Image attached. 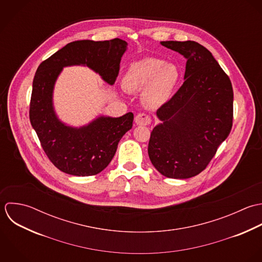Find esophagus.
<instances>
[{
  "label": "esophagus",
  "instance_id": "esophagus-1",
  "mask_svg": "<svg viewBox=\"0 0 262 262\" xmlns=\"http://www.w3.org/2000/svg\"><path fill=\"white\" fill-rule=\"evenodd\" d=\"M135 124L138 125V126H146L148 125L151 120H150V117L144 113H139L136 117H135Z\"/></svg>",
  "mask_w": 262,
  "mask_h": 262
}]
</instances>
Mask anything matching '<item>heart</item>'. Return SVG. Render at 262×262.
Wrapping results in <instances>:
<instances>
[{
  "label": "heart",
  "instance_id": "1",
  "mask_svg": "<svg viewBox=\"0 0 262 262\" xmlns=\"http://www.w3.org/2000/svg\"><path fill=\"white\" fill-rule=\"evenodd\" d=\"M182 77L177 64L159 58H144L132 63L123 77L130 92L142 90V101L151 108L165 105L173 96Z\"/></svg>",
  "mask_w": 262,
  "mask_h": 262
}]
</instances>
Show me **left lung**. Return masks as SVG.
<instances>
[{
	"mask_svg": "<svg viewBox=\"0 0 262 262\" xmlns=\"http://www.w3.org/2000/svg\"><path fill=\"white\" fill-rule=\"evenodd\" d=\"M186 60L184 83L157 112L148 157L167 178L201 173L229 136L233 124V88L212 54L196 41H161Z\"/></svg>",
	"mask_w": 262,
	"mask_h": 262,
	"instance_id": "obj_1",
	"label": "left lung"
}]
</instances>
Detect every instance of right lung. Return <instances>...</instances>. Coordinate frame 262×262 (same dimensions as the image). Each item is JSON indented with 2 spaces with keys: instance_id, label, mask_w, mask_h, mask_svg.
I'll list each match as a JSON object with an SVG mask.
<instances>
[{
  "instance_id": "obj_1",
  "label": "right lung",
  "mask_w": 262,
  "mask_h": 262,
  "mask_svg": "<svg viewBox=\"0 0 262 262\" xmlns=\"http://www.w3.org/2000/svg\"><path fill=\"white\" fill-rule=\"evenodd\" d=\"M127 46L120 38L77 40L38 66L32 83L29 119L45 152L60 171L78 177L103 171L113 160L119 141L132 128L134 116L131 112L118 118L99 115L80 127L64 123L54 106L58 77L65 67L84 66L113 85Z\"/></svg>"
}]
</instances>
